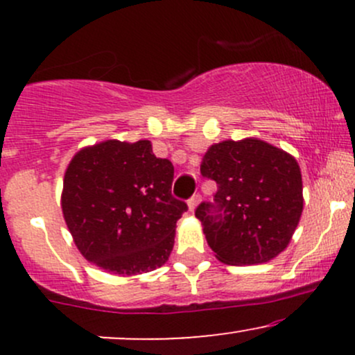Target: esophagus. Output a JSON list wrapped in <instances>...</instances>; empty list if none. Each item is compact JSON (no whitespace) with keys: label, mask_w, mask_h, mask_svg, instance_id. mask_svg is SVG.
<instances>
[{"label":"esophagus","mask_w":355,"mask_h":355,"mask_svg":"<svg viewBox=\"0 0 355 355\" xmlns=\"http://www.w3.org/2000/svg\"><path fill=\"white\" fill-rule=\"evenodd\" d=\"M200 200H202L200 193H195L193 197H191L190 200H189V209H190L191 211H193L195 209H197V205H198V203H200Z\"/></svg>","instance_id":"obj_1"}]
</instances>
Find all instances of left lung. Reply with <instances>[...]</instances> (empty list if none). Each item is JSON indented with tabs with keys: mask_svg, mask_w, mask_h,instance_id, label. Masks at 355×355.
<instances>
[{
	"mask_svg": "<svg viewBox=\"0 0 355 355\" xmlns=\"http://www.w3.org/2000/svg\"><path fill=\"white\" fill-rule=\"evenodd\" d=\"M200 172L217 183V193L195 217L220 262L255 266L285 250L304 209L292 155L257 138L225 140L207 150Z\"/></svg>",
	"mask_w": 355,
	"mask_h": 355,
	"instance_id": "1",
	"label": "left lung"
}]
</instances>
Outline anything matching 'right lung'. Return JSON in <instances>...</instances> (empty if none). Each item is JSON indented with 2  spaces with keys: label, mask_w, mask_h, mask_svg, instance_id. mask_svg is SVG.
Returning <instances> with one entry per match:
<instances>
[{
  "label": "right lung",
  "mask_w": 355,
  "mask_h": 355,
  "mask_svg": "<svg viewBox=\"0 0 355 355\" xmlns=\"http://www.w3.org/2000/svg\"><path fill=\"white\" fill-rule=\"evenodd\" d=\"M173 165L152 144L107 140L68 165L61 210L76 247L110 274L152 272L168 260L187 203L172 195Z\"/></svg>",
  "instance_id": "right-lung-1"
}]
</instances>
